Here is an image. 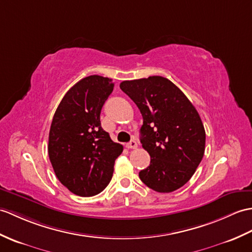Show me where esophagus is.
Masks as SVG:
<instances>
[{
  "instance_id": "esophagus-1",
  "label": "esophagus",
  "mask_w": 252,
  "mask_h": 252,
  "mask_svg": "<svg viewBox=\"0 0 252 252\" xmlns=\"http://www.w3.org/2000/svg\"><path fill=\"white\" fill-rule=\"evenodd\" d=\"M126 148L128 149H136L137 148V142L135 139H131L130 143L126 144Z\"/></svg>"
}]
</instances>
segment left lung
Segmentation results:
<instances>
[{"label": "left lung", "mask_w": 252, "mask_h": 252, "mask_svg": "<svg viewBox=\"0 0 252 252\" xmlns=\"http://www.w3.org/2000/svg\"><path fill=\"white\" fill-rule=\"evenodd\" d=\"M120 89L137 105L143 116L140 143L150 164L139 172L143 183L168 193L188 183L205 151V128L184 92L162 76L126 80Z\"/></svg>", "instance_id": "left-lung-1"}]
</instances>
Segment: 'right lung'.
<instances>
[{
    "instance_id": "obj_1",
    "label": "right lung",
    "mask_w": 252,
    "mask_h": 252,
    "mask_svg": "<svg viewBox=\"0 0 252 252\" xmlns=\"http://www.w3.org/2000/svg\"><path fill=\"white\" fill-rule=\"evenodd\" d=\"M113 90L112 79L88 76L65 93L52 118L49 159L57 178L76 195L93 196L106 188L115 161L124 150L99 120Z\"/></svg>"
}]
</instances>
